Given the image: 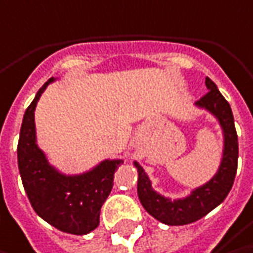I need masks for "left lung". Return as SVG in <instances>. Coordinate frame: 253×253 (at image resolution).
Listing matches in <instances>:
<instances>
[{
    "label": "left lung",
    "mask_w": 253,
    "mask_h": 253,
    "mask_svg": "<svg viewBox=\"0 0 253 253\" xmlns=\"http://www.w3.org/2000/svg\"><path fill=\"white\" fill-rule=\"evenodd\" d=\"M206 85L208 88L207 94H204L195 105L212 113L218 119L224 135L223 159L212 179L208 180L206 185L194 189L191 195L185 198L170 200L156 192L144 169L137 162L134 163L138 170L137 192L142 207L150 215L168 226H183L203 218L226 200L235 182L239 144L232 108L229 102L223 97V94L218 91L212 80L207 77Z\"/></svg>",
    "instance_id": "left-lung-1"
}]
</instances>
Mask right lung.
<instances>
[{
    "label": "right lung",
    "mask_w": 253,
    "mask_h": 253,
    "mask_svg": "<svg viewBox=\"0 0 253 253\" xmlns=\"http://www.w3.org/2000/svg\"><path fill=\"white\" fill-rule=\"evenodd\" d=\"M47 80L24 112L17 145L18 170L29 201L39 217L70 235H87L99 226L100 208L109 197L113 174L124 160H103L81 174H64L49 165L36 144L35 109Z\"/></svg>",
    "instance_id": "1"
}]
</instances>
